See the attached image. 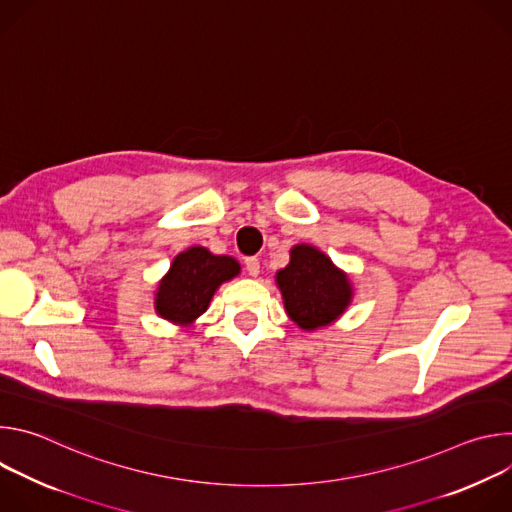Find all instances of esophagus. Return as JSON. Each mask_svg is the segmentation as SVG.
Listing matches in <instances>:
<instances>
[{
    "mask_svg": "<svg viewBox=\"0 0 512 512\" xmlns=\"http://www.w3.org/2000/svg\"><path fill=\"white\" fill-rule=\"evenodd\" d=\"M245 267H247V271H249L251 277H257V275H259V269H261V263H259L257 257H249V259H245Z\"/></svg>",
    "mask_w": 512,
    "mask_h": 512,
    "instance_id": "1",
    "label": "esophagus"
}]
</instances>
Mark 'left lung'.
Returning a JSON list of instances; mask_svg holds the SVG:
<instances>
[{
	"label": "left lung",
	"mask_w": 512,
	"mask_h": 512,
	"mask_svg": "<svg viewBox=\"0 0 512 512\" xmlns=\"http://www.w3.org/2000/svg\"><path fill=\"white\" fill-rule=\"evenodd\" d=\"M275 283L287 316L308 332L336 322L352 302L348 275L312 245L289 251V265L277 271Z\"/></svg>",
	"instance_id": "8db88e82"
}]
</instances>
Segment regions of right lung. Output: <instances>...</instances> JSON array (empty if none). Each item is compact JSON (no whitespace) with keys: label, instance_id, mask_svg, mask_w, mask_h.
Masks as SVG:
<instances>
[{"label":"right lung","instance_id":"1","mask_svg":"<svg viewBox=\"0 0 512 512\" xmlns=\"http://www.w3.org/2000/svg\"><path fill=\"white\" fill-rule=\"evenodd\" d=\"M241 265L227 255H212L204 247H190L174 257L170 271L156 291V312L172 324L190 326L202 316L225 281L237 277Z\"/></svg>","mask_w":512,"mask_h":512}]
</instances>
